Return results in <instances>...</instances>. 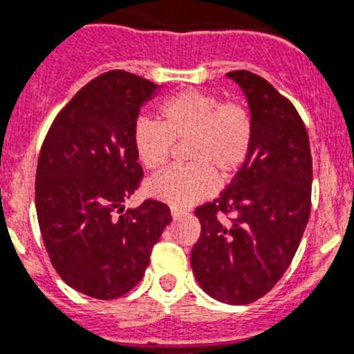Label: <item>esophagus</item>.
<instances>
[{
	"label": "esophagus",
	"mask_w": 354,
	"mask_h": 354,
	"mask_svg": "<svg viewBox=\"0 0 354 354\" xmlns=\"http://www.w3.org/2000/svg\"><path fill=\"white\" fill-rule=\"evenodd\" d=\"M171 215H173V218H174V221H176V218H181V216L187 215V212H185V209H181V208H176V206H174V208H171Z\"/></svg>",
	"instance_id": "esophagus-1"
}]
</instances>
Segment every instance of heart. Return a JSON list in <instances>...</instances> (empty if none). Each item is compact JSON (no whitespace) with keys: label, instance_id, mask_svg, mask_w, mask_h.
<instances>
[{"label":"heart","instance_id":"obj_1","mask_svg":"<svg viewBox=\"0 0 354 354\" xmlns=\"http://www.w3.org/2000/svg\"><path fill=\"white\" fill-rule=\"evenodd\" d=\"M160 123L141 118L132 141L139 162L160 169L173 153L174 141L187 142L189 165L164 171L149 181V194L187 208L213 196L216 176L229 180L247 162L254 142V116L243 102L215 93L185 90L167 98L158 109Z\"/></svg>","mask_w":354,"mask_h":354}]
</instances>
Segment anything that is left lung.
<instances>
[{
  "label": "left lung",
  "mask_w": 354,
  "mask_h": 354,
  "mask_svg": "<svg viewBox=\"0 0 354 354\" xmlns=\"http://www.w3.org/2000/svg\"><path fill=\"white\" fill-rule=\"evenodd\" d=\"M227 77L247 97L254 142L227 189L196 208L201 236L190 264L212 298L247 305L279 282L298 250L310 215L312 157L307 129L288 98L248 70Z\"/></svg>",
  "instance_id": "1"
}]
</instances>
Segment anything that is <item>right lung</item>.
<instances>
[{"instance_id":"1","label":"right lung","mask_w":354,"mask_h":354,"mask_svg":"<svg viewBox=\"0 0 354 354\" xmlns=\"http://www.w3.org/2000/svg\"><path fill=\"white\" fill-rule=\"evenodd\" d=\"M157 90L125 70L98 75L59 111L38 155L35 205L50 263L97 300L136 288L171 222L169 206L155 199L123 212L142 178L133 127Z\"/></svg>"}]
</instances>
